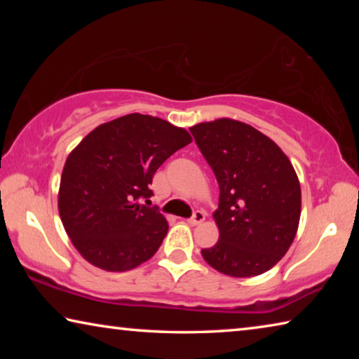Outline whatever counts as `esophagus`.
I'll list each match as a JSON object with an SVG mask.
<instances>
[{
    "label": "esophagus",
    "instance_id": "obj_1",
    "mask_svg": "<svg viewBox=\"0 0 359 359\" xmlns=\"http://www.w3.org/2000/svg\"><path fill=\"white\" fill-rule=\"evenodd\" d=\"M205 220V214L203 210H196L194 214L191 215V218H188V223L193 224V226H196V224L203 223Z\"/></svg>",
    "mask_w": 359,
    "mask_h": 359
}]
</instances>
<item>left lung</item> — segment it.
Wrapping results in <instances>:
<instances>
[{
	"label": "left lung",
	"instance_id": "obj_1",
	"mask_svg": "<svg viewBox=\"0 0 359 359\" xmlns=\"http://www.w3.org/2000/svg\"><path fill=\"white\" fill-rule=\"evenodd\" d=\"M190 131L220 187V238L203 248V258L229 277L263 274L288 252L299 224L293 165L272 139L238 120L204 121Z\"/></svg>",
	"mask_w": 359,
	"mask_h": 359
}]
</instances>
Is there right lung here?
<instances>
[{
  "label": "right lung",
  "mask_w": 359,
  "mask_h": 359,
  "mask_svg": "<svg viewBox=\"0 0 359 359\" xmlns=\"http://www.w3.org/2000/svg\"><path fill=\"white\" fill-rule=\"evenodd\" d=\"M191 142L169 121L128 114L100 125L66 158L58 212L72 245L109 272L135 269L150 259L168 222L150 203L156 169Z\"/></svg>",
  "instance_id": "1"
}]
</instances>
